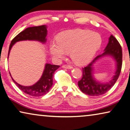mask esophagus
<instances>
[{"instance_id":"obj_1","label":"esophagus","mask_w":130,"mask_h":130,"mask_svg":"<svg viewBox=\"0 0 130 130\" xmlns=\"http://www.w3.org/2000/svg\"><path fill=\"white\" fill-rule=\"evenodd\" d=\"M62 68H65V69H72L73 67L71 65H64L62 66Z\"/></svg>"}]
</instances>
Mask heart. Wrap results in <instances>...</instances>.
Returning <instances> with one entry per match:
<instances>
[{"label":"heart","instance_id":"b5f03b06","mask_svg":"<svg viewBox=\"0 0 130 130\" xmlns=\"http://www.w3.org/2000/svg\"><path fill=\"white\" fill-rule=\"evenodd\" d=\"M56 40L49 45V52L52 57L60 61L70 52L71 59L78 65L90 62L102 44V37L99 33L81 29L62 32Z\"/></svg>","mask_w":130,"mask_h":130}]
</instances>
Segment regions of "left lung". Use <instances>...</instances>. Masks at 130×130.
Instances as JSON below:
<instances>
[{
	"mask_svg": "<svg viewBox=\"0 0 130 130\" xmlns=\"http://www.w3.org/2000/svg\"><path fill=\"white\" fill-rule=\"evenodd\" d=\"M108 56H111L116 61V71L110 81L106 83H101L94 78L93 65L102 57ZM122 58L121 46L116 38L111 35L103 54L96 56L88 65L83 68V77L78 84L82 92L90 96H98L108 91L119 77L122 67Z\"/></svg>",
	"mask_w": 130,
	"mask_h": 130,
	"instance_id": "left-lung-1",
	"label": "left lung"
}]
</instances>
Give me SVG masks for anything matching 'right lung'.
<instances>
[{"label": "right lung", "mask_w": 130, "mask_h": 130, "mask_svg": "<svg viewBox=\"0 0 130 130\" xmlns=\"http://www.w3.org/2000/svg\"><path fill=\"white\" fill-rule=\"evenodd\" d=\"M47 33V26L46 25L29 27L25 29L22 32L19 33L11 41L9 49L8 58L11 49L14 43L17 42L28 40V41H39L42 43H45L46 42ZM59 68V65L46 63L41 78L37 83L31 86H23L20 85L13 79L10 72L9 74L13 81L23 92L30 96H41L44 95L50 90L51 87L53 85V75L55 71Z\"/></svg>", "instance_id": "obj_1"}]
</instances>
